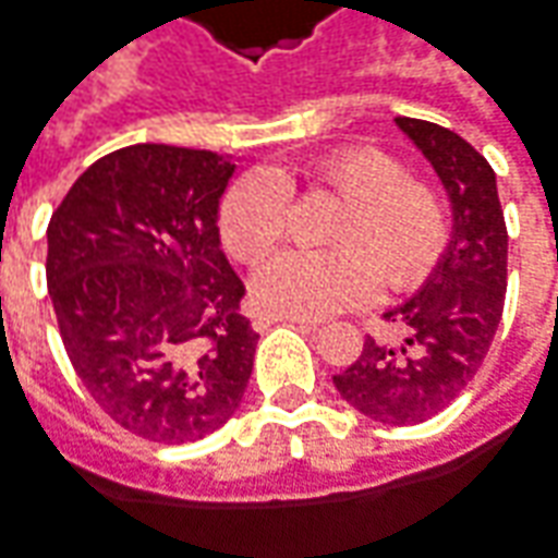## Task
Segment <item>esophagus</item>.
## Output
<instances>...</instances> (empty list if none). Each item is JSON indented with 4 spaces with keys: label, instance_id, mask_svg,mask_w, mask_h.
Listing matches in <instances>:
<instances>
[{
    "label": "esophagus",
    "instance_id": "34e87169",
    "mask_svg": "<svg viewBox=\"0 0 558 558\" xmlns=\"http://www.w3.org/2000/svg\"><path fill=\"white\" fill-rule=\"evenodd\" d=\"M275 323H292V326H299V329H317V323L314 319H305V317H259L256 319V329H268V326H275Z\"/></svg>",
    "mask_w": 558,
    "mask_h": 558
}]
</instances>
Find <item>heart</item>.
Returning a JSON list of instances; mask_svg holds the SVG:
<instances>
[{"instance_id": "1", "label": "heart", "mask_w": 558, "mask_h": 558, "mask_svg": "<svg viewBox=\"0 0 558 558\" xmlns=\"http://www.w3.org/2000/svg\"><path fill=\"white\" fill-rule=\"evenodd\" d=\"M283 174H244L220 202V235L232 256L259 263L290 229ZM307 184L344 198L329 229V253H283L253 278V299L283 317H329L387 290L414 287L447 244L438 193L404 178L377 147H341L307 169Z\"/></svg>"}]
</instances>
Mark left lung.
<instances>
[{
    "label": "left lung",
    "mask_w": 558,
    "mask_h": 558,
    "mask_svg": "<svg viewBox=\"0 0 558 558\" xmlns=\"http://www.w3.org/2000/svg\"><path fill=\"white\" fill-rule=\"evenodd\" d=\"M399 130L438 171L453 205V241L423 290L384 314L399 344L372 335L360 360L335 374V389L384 426H416L469 387L496 338L508 290V226L496 171L456 132L396 117Z\"/></svg>",
    "instance_id": "8db88e82"
}]
</instances>
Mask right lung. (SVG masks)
I'll return each mask as SVG.
<instances>
[{"mask_svg":"<svg viewBox=\"0 0 558 558\" xmlns=\"http://www.w3.org/2000/svg\"><path fill=\"white\" fill-rule=\"evenodd\" d=\"M235 166L132 144L96 159L48 223V292L72 368L144 441L190 444L239 411L259 335L220 251Z\"/></svg>","mask_w":558,"mask_h":558,"instance_id":"right-lung-1","label":"right lung"}]
</instances>
